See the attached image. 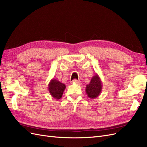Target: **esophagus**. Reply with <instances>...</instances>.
Segmentation results:
<instances>
[{"instance_id":"34e87169","label":"esophagus","mask_w":147,"mask_h":147,"mask_svg":"<svg viewBox=\"0 0 147 147\" xmlns=\"http://www.w3.org/2000/svg\"><path fill=\"white\" fill-rule=\"evenodd\" d=\"M73 82L74 83H75L76 84H79V85H80V84H82V83H81V82L80 81V80H73Z\"/></svg>"}]
</instances>
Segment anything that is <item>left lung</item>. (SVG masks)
<instances>
[{"label": "left lung", "mask_w": 147, "mask_h": 147, "mask_svg": "<svg viewBox=\"0 0 147 147\" xmlns=\"http://www.w3.org/2000/svg\"><path fill=\"white\" fill-rule=\"evenodd\" d=\"M102 90V83L100 78L97 74L93 76L90 83L86 86V92L90 99H95L98 97Z\"/></svg>", "instance_id": "8db88e82"}]
</instances>
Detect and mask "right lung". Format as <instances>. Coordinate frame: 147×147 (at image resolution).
<instances>
[{
  "label": "right lung",
  "mask_w": 147,
  "mask_h": 147,
  "mask_svg": "<svg viewBox=\"0 0 147 147\" xmlns=\"http://www.w3.org/2000/svg\"><path fill=\"white\" fill-rule=\"evenodd\" d=\"M65 87L64 83H62L57 80L53 78L48 84V90L53 98L59 99L63 94Z\"/></svg>",
  "instance_id": "1"
}]
</instances>
